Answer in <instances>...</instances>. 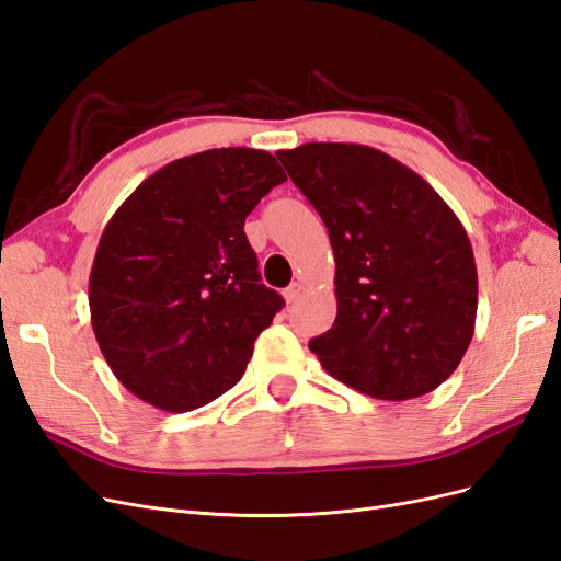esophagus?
Returning <instances> with one entry per match:
<instances>
[{
	"label": "esophagus",
	"instance_id": "1",
	"mask_svg": "<svg viewBox=\"0 0 561 561\" xmlns=\"http://www.w3.org/2000/svg\"><path fill=\"white\" fill-rule=\"evenodd\" d=\"M301 290H304V285H301L299 280L290 283V287H287V290L283 293V295H285V301H287V304H293V301H297V299H299V295H301Z\"/></svg>",
	"mask_w": 561,
	"mask_h": 561
}]
</instances>
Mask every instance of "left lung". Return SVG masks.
Wrapping results in <instances>:
<instances>
[{
    "mask_svg": "<svg viewBox=\"0 0 561 561\" xmlns=\"http://www.w3.org/2000/svg\"><path fill=\"white\" fill-rule=\"evenodd\" d=\"M330 231L334 325L309 342L334 379L379 400L435 390L466 355L478 268L433 186L383 151L309 142L276 154Z\"/></svg>",
    "mask_w": 561,
    "mask_h": 561,
    "instance_id": "obj_1",
    "label": "left lung"
}]
</instances>
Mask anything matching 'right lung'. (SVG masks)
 Returning <instances> with one entry per match:
<instances>
[{"label": "right lung", "mask_w": 561, "mask_h": 561, "mask_svg": "<svg viewBox=\"0 0 561 561\" xmlns=\"http://www.w3.org/2000/svg\"><path fill=\"white\" fill-rule=\"evenodd\" d=\"M287 175L262 149H208L163 165L107 222L89 280L114 377L182 414L227 393L283 309L260 283L245 217Z\"/></svg>", "instance_id": "obj_1"}]
</instances>
